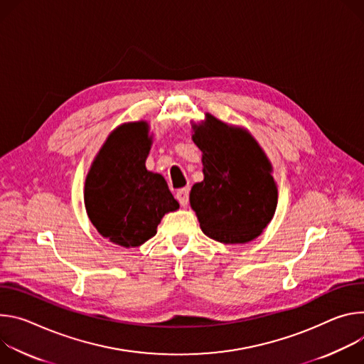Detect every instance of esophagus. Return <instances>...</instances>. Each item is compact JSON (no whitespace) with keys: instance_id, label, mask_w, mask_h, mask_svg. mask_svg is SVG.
Returning a JSON list of instances; mask_svg holds the SVG:
<instances>
[{"instance_id":"obj_1","label":"esophagus","mask_w":364,"mask_h":364,"mask_svg":"<svg viewBox=\"0 0 364 364\" xmlns=\"http://www.w3.org/2000/svg\"><path fill=\"white\" fill-rule=\"evenodd\" d=\"M176 198L179 200V204L182 207H186L188 205V200H189V189L188 188H182L176 192Z\"/></svg>"}]
</instances>
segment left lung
Segmentation results:
<instances>
[{
	"mask_svg": "<svg viewBox=\"0 0 364 364\" xmlns=\"http://www.w3.org/2000/svg\"><path fill=\"white\" fill-rule=\"evenodd\" d=\"M192 140L203 151L204 181L189 193L200 230L224 245H246L272 221L277 185L264 150L252 133L205 114L192 123Z\"/></svg>",
	"mask_w": 364,
	"mask_h": 364,
	"instance_id": "left-lung-1",
	"label": "left lung"
}]
</instances>
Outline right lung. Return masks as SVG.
Returning a JSON list of instances; mask_svg holds the SVG:
<instances>
[{"mask_svg":"<svg viewBox=\"0 0 364 364\" xmlns=\"http://www.w3.org/2000/svg\"><path fill=\"white\" fill-rule=\"evenodd\" d=\"M153 143L147 121L114 129L85 179L88 218L98 232L121 247L144 245L168 213L179 208L165 178L146 169Z\"/></svg>","mask_w":364,"mask_h":364,"instance_id":"1","label":"right lung"}]
</instances>
